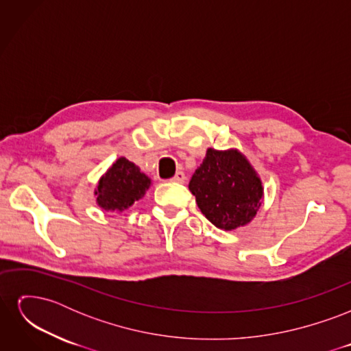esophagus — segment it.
Instances as JSON below:
<instances>
[{
  "mask_svg": "<svg viewBox=\"0 0 351 351\" xmlns=\"http://www.w3.org/2000/svg\"><path fill=\"white\" fill-rule=\"evenodd\" d=\"M171 182H173V183L183 184V183L186 182V174H184L183 171H177V174L171 178Z\"/></svg>",
  "mask_w": 351,
  "mask_h": 351,
  "instance_id": "esophagus-1",
  "label": "esophagus"
}]
</instances>
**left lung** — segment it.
I'll return each mask as SVG.
<instances>
[{"instance_id":"1","label":"left lung","mask_w":351,"mask_h":351,"mask_svg":"<svg viewBox=\"0 0 351 351\" xmlns=\"http://www.w3.org/2000/svg\"><path fill=\"white\" fill-rule=\"evenodd\" d=\"M199 209L215 227L231 231L254 218L263 199L262 182L237 149L206 151L189 183Z\"/></svg>"}]
</instances>
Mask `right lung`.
Returning <instances> with one entry per match:
<instances>
[{"mask_svg": "<svg viewBox=\"0 0 351 351\" xmlns=\"http://www.w3.org/2000/svg\"><path fill=\"white\" fill-rule=\"evenodd\" d=\"M149 187L151 178L143 174L139 167L121 156L99 178L95 195L98 206L104 210L123 212L142 199Z\"/></svg>", "mask_w": 351, "mask_h": 351, "instance_id": "obj_1", "label": "right lung"}]
</instances>
